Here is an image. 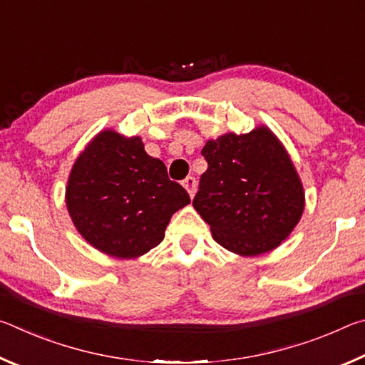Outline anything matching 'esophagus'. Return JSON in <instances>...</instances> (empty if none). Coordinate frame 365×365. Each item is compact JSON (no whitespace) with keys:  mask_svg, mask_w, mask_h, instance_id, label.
I'll list each match as a JSON object with an SVG mask.
<instances>
[{"mask_svg":"<svg viewBox=\"0 0 365 365\" xmlns=\"http://www.w3.org/2000/svg\"><path fill=\"white\" fill-rule=\"evenodd\" d=\"M182 185L185 188H187V191H188V195L193 197L195 196V193H196V180H195V177H187L185 178V180L182 182Z\"/></svg>","mask_w":365,"mask_h":365,"instance_id":"1","label":"esophagus"}]
</instances>
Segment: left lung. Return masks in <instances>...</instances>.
<instances>
[{
  "label": "left lung",
  "instance_id": "1",
  "mask_svg": "<svg viewBox=\"0 0 365 365\" xmlns=\"http://www.w3.org/2000/svg\"><path fill=\"white\" fill-rule=\"evenodd\" d=\"M193 206L225 250L257 256L277 248L304 211V191L285 148L267 127L209 140Z\"/></svg>",
  "mask_w": 365,
  "mask_h": 365
}]
</instances>
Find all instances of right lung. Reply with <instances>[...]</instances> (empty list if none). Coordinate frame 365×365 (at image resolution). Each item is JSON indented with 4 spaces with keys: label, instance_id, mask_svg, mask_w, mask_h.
I'll list each match as a JSON object with an SVG mask.
<instances>
[{
    "label": "right lung",
    "instance_id": "add662e5",
    "mask_svg": "<svg viewBox=\"0 0 365 365\" xmlns=\"http://www.w3.org/2000/svg\"><path fill=\"white\" fill-rule=\"evenodd\" d=\"M190 196L172 182L163 160L145 151L140 137L104 130L77 158L66 205L80 235L119 259L143 256L164 240L172 214Z\"/></svg>",
    "mask_w": 365,
    "mask_h": 365
}]
</instances>
